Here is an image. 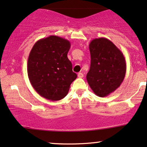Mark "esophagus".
Returning a JSON list of instances; mask_svg holds the SVG:
<instances>
[{
  "instance_id": "esophagus-1",
  "label": "esophagus",
  "mask_w": 147,
  "mask_h": 147,
  "mask_svg": "<svg viewBox=\"0 0 147 147\" xmlns=\"http://www.w3.org/2000/svg\"><path fill=\"white\" fill-rule=\"evenodd\" d=\"M83 74L82 73V72H79V74H78V77L79 78H83Z\"/></svg>"
}]
</instances>
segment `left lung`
I'll list each match as a JSON object with an SVG mask.
<instances>
[{
    "label": "left lung",
    "mask_w": 147,
    "mask_h": 147,
    "mask_svg": "<svg viewBox=\"0 0 147 147\" xmlns=\"http://www.w3.org/2000/svg\"><path fill=\"white\" fill-rule=\"evenodd\" d=\"M91 64L87 81L96 95L106 97L123 82L126 72L125 57L108 38H94L89 45Z\"/></svg>",
    "instance_id": "obj_1"
}]
</instances>
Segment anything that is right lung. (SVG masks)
<instances>
[{
  "mask_svg": "<svg viewBox=\"0 0 147 147\" xmlns=\"http://www.w3.org/2000/svg\"><path fill=\"white\" fill-rule=\"evenodd\" d=\"M70 48L69 40L53 35L37 40L32 47L28 59V76L42 97L57 101L68 94L77 77L67 57Z\"/></svg>",
  "mask_w": 147,
  "mask_h": 147,
  "instance_id": "add662e5",
  "label": "right lung"
}]
</instances>
